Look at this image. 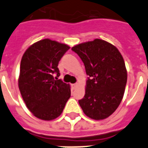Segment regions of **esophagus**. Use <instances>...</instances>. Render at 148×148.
Here are the masks:
<instances>
[{
  "mask_svg": "<svg viewBox=\"0 0 148 148\" xmlns=\"http://www.w3.org/2000/svg\"><path fill=\"white\" fill-rule=\"evenodd\" d=\"M71 87H72V89H75L77 87V84H72V85H71Z\"/></svg>",
  "mask_w": 148,
  "mask_h": 148,
  "instance_id": "1",
  "label": "esophagus"
}]
</instances>
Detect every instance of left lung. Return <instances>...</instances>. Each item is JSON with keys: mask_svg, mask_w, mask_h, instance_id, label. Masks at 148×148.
I'll list each match as a JSON object with an SVG mask.
<instances>
[{"mask_svg": "<svg viewBox=\"0 0 148 148\" xmlns=\"http://www.w3.org/2000/svg\"><path fill=\"white\" fill-rule=\"evenodd\" d=\"M83 61L86 74L85 95L79 100L84 114L93 120H104L116 110L123 97L127 71L116 47L101 39L71 48Z\"/></svg>", "mask_w": 148, "mask_h": 148, "instance_id": "1", "label": "left lung"}]
</instances>
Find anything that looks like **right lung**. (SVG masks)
<instances>
[{"label": "right lung", "mask_w": 148, "mask_h": 148, "mask_svg": "<svg viewBox=\"0 0 148 148\" xmlns=\"http://www.w3.org/2000/svg\"><path fill=\"white\" fill-rule=\"evenodd\" d=\"M69 49L66 44L44 39L30 46L22 56L18 88L28 110L40 120L60 116L71 97L70 85L58 80L59 62Z\"/></svg>", "instance_id": "add662e5"}]
</instances>
